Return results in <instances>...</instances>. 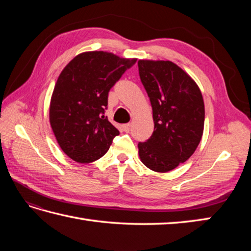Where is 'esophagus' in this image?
Returning <instances> with one entry per match:
<instances>
[{
    "mask_svg": "<svg viewBox=\"0 0 251 251\" xmlns=\"http://www.w3.org/2000/svg\"><path fill=\"white\" fill-rule=\"evenodd\" d=\"M130 126H131V124H129V123H127V124H124V125H123V128H124V130H125V131H129V129H130Z\"/></svg>",
    "mask_w": 251,
    "mask_h": 251,
    "instance_id": "1",
    "label": "esophagus"
}]
</instances>
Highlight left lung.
Returning a JSON list of instances; mask_svg holds the SVG:
<instances>
[{
	"instance_id": "8db88e82",
	"label": "left lung",
	"mask_w": 251,
	"mask_h": 251,
	"mask_svg": "<svg viewBox=\"0 0 251 251\" xmlns=\"http://www.w3.org/2000/svg\"><path fill=\"white\" fill-rule=\"evenodd\" d=\"M140 79L153 110L154 131L139 142L140 161L156 173H167L192 156L205 122L204 99L188 73L169 60H139Z\"/></svg>"
}]
</instances>
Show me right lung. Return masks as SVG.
Listing matches in <instances>:
<instances>
[{
    "mask_svg": "<svg viewBox=\"0 0 251 251\" xmlns=\"http://www.w3.org/2000/svg\"><path fill=\"white\" fill-rule=\"evenodd\" d=\"M136 58L108 51H85L63 68L50 104V123L61 150L87 164L108 152L120 131L104 116L108 95Z\"/></svg>",
    "mask_w": 251,
    "mask_h": 251,
    "instance_id": "right-lung-1",
    "label": "right lung"
}]
</instances>
